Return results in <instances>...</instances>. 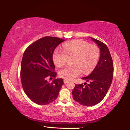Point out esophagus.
<instances>
[{"mask_svg": "<svg viewBox=\"0 0 130 130\" xmlns=\"http://www.w3.org/2000/svg\"><path fill=\"white\" fill-rule=\"evenodd\" d=\"M63 83H64V84H67L68 83V81L67 80H63Z\"/></svg>", "mask_w": 130, "mask_h": 130, "instance_id": "1", "label": "esophagus"}]
</instances>
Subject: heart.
Segmentation results:
<instances>
[{"label": "heart", "mask_w": 130, "mask_h": 130, "mask_svg": "<svg viewBox=\"0 0 130 130\" xmlns=\"http://www.w3.org/2000/svg\"><path fill=\"white\" fill-rule=\"evenodd\" d=\"M100 52L96 45H89L82 40L69 42L63 49H57L53 54L55 65L62 67L67 63L68 58L73 57V66H67L60 70L59 74L65 80H73L82 73L88 74L96 67L99 59Z\"/></svg>", "instance_id": "b5f03b06"}]
</instances>
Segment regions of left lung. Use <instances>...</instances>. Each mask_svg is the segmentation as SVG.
Masks as SVG:
<instances>
[{
    "label": "left lung",
    "instance_id": "obj_1",
    "mask_svg": "<svg viewBox=\"0 0 130 130\" xmlns=\"http://www.w3.org/2000/svg\"><path fill=\"white\" fill-rule=\"evenodd\" d=\"M91 38L100 49L99 60L92 73L82 78L89 83L76 84L72 91L73 99L87 107L98 104L104 98L111 86L113 73L112 59L107 45L98 39Z\"/></svg>",
    "mask_w": 130,
    "mask_h": 130
}]
</instances>
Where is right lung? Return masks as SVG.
Here are the masks:
<instances>
[{
  "mask_svg": "<svg viewBox=\"0 0 130 130\" xmlns=\"http://www.w3.org/2000/svg\"><path fill=\"white\" fill-rule=\"evenodd\" d=\"M64 41L45 37L31 44L24 52L21 67L22 84L27 96L37 104L54 102L63 84L62 78H54L49 83L46 78L56 77L53 54L57 46Z\"/></svg>",
  "mask_w": 130,
  "mask_h": 130,
  "instance_id": "1",
  "label": "right lung"
}]
</instances>
